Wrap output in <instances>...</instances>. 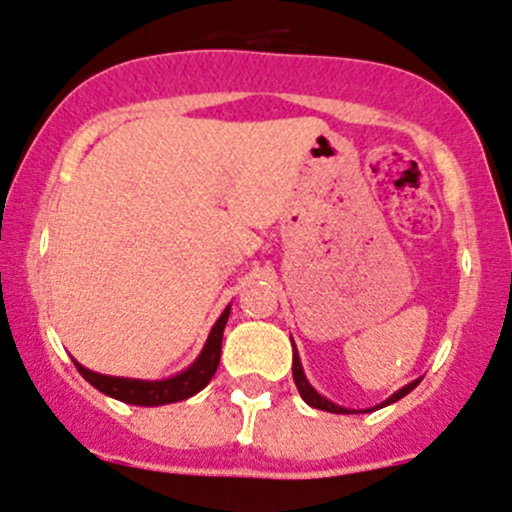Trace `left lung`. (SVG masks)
Instances as JSON below:
<instances>
[{"mask_svg":"<svg viewBox=\"0 0 512 512\" xmlns=\"http://www.w3.org/2000/svg\"><path fill=\"white\" fill-rule=\"evenodd\" d=\"M292 379H294V384H297V391H299V396H302L304 401H307L309 406H312V409H322V411H329V414H356V409H347V406H339V404H334V401H329V399H324L322 394H319L317 389H314L312 384H309L307 381V376H304V369H302V361H299V354H297V347H294V342H292ZM418 381L421 379H416V381H411V384H406V386H401L399 391H396V394H391L389 399L386 401H381L379 406H371V409H364V411H374V409H384V406H389V404H396V401L399 399H404L406 394H409V391H414L416 386H418Z\"/></svg>","mask_w":512,"mask_h":512,"instance_id":"obj_1","label":"left lung"}]
</instances>
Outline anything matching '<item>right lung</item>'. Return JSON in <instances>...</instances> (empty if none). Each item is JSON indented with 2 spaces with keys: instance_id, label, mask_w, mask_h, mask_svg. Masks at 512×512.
<instances>
[{
  "instance_id": "obj_1",
  "label": "right lung",
  "mask_w": 512,
  "mask_h": 512,
  "mask_svg": "<svg viewBox=\"0 0 512 512\" xmlns=\"http://www.w3.org/2000/svg\"><path fill=\"white\" fill-rule=\"evenodd\" d=\"M227 317H230V304H227L223 314L218 317V322H215L213 329H210L208 342H205L203 352L198 354V359H195L188 369L170 376V379L146 381V379H126V376H106V374H98V371L86 369V366L79 364V361H74V364L76 369L81 371V376H84L94 389L101 391V394L111 396V399L123 401V404H133V406L175 404V401L190 399V396H195L198 391H203L205 386L210 384V379L215 376V371H218Z\"/></svg>"
}]
</instances>
